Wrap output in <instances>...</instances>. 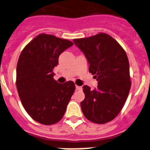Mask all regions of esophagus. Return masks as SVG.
<instances>
[{
  "label": "esophagus",
  "mask_w": 150,
  "mask_h": 150,
  "mask_svg": "<svg viewBox=\"0 0 150 150\" xmlns=\"http://www.w3.org/2000/svg\"><path fill=\"white\" fill-rule=\"evenodd\" d=\"M75 88H76V90H78V91L82 90V87H81V86H78V85H76V86H75Z\"/></svg>",
  "instance_id": "esophagus-1"
}]
</instances>
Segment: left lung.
I'll use <instances>...</instances> for the list:
<instances>
[{"label":"left lung","mask_w":150,"mask_h":150,"mask_svg":"<svg viewBox=\"0 0 150 150\" xmlns=\"http://www.w3.org/2000/svg\"><path fill=\"white\" fill-rule=\"evenodd\" d=\"M73 42L85 54L89 72L98 84L94 90L88 85L82 87L85 98L81 102V110L90 121L106 124L120 113L129 94L131 81L127 56L120 44L104 33Z\"/></svg>","instance_id":"obj_1"}]
</instances>
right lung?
Wrapping results in <instances>:
<instances>
[{"instance_id": "1", "label": "right lung", "mask_w": 150, "mask_h": 150, "mask_svg": "<svg viewBox=\"0 0 150 150\" xmlns=\"http://www.w3.org/2000/svg\"><path fill=\"white\" fill-rule=\"evenodd\" d=\"M71 41L49 34H40L21 52L17 65L19 97L27 114L36 121L52 125L61 120L75 89L69 81L59 84L53 79V69Z\"/></svg>"}]
</instances>
